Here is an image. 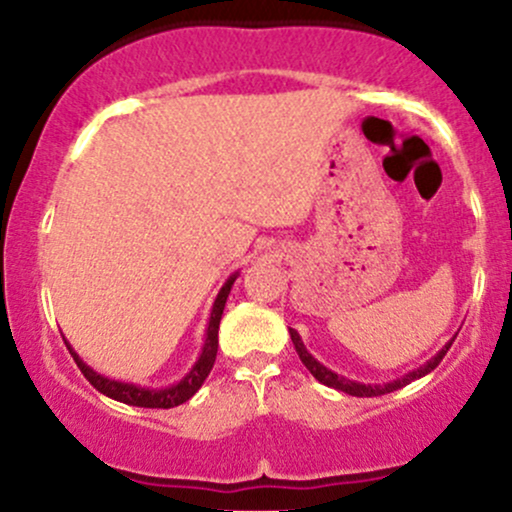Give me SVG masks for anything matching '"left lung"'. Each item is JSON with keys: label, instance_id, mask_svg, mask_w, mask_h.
Instances as JSON below:
<instances>
[{"label": "left lung", "instance_id": "1", "mask_svg": "<svg viewBox=\"0 0 512 512\" xmlns=\"http://www.w3.org/2000/svg\"><path fill=\"white\" fill-rule=\"evenodd\" d=\"M289 332H291V342H293V346H296V351H298V356H301L303 366L308 368L310 373H313V378L320 380L322 385L334 387V390L346 392V395H351V397H378V395H387V392H395V390H399V387L409 385L411 380L424 378V375L431 373V370L436 368L440 361H443V356L448 354V349L452 346V342H455V339H450V342L445 344L443 349H440L438 354L431 358V361H426L421 368H416V370H411V373L402 375V378L392 380V383H385V385H363V383H356V380H346L344 375L332 373L330 368L322 366V363L317 361V358H313V356L308 354V349H305L303 342H301V334H298L296 330H289Z\"/></svg>", "mask_w": 512, "mask_h": 512}]
</instances>
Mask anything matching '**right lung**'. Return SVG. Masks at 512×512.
Returning a JSON list of instances; mask_svg holds the SVG:
<instances>
[{
	"instance_id": "1",
	"label": "right lung",
	"mask_w": 512,
	"mask_h": 512,
	"mask_svg": "<svg viewBox=\"0 0 512 512\" xmlns=\"http://www.w3.org/2000/svg\"><path fill=\"white\" fill-rule=\"evenodd\" d=\"M236 276L238 274H233L231 279L221 286L219 296H216V301H214V308H211L207 339H204L202 354H199L197 363L192 366L190 373L180 380V383L163 387V390H149V387L120 383V380H110V378H105V375L96 373L93 368H88L86 363L79 358V354L72 349V346H67L69 354L74 356L76 366H79L81 373H84V378L88 380V383L96 387L98 392H103L105 397L117 399V402H122V404H132V407H146V409L178 407V404L187 402V399L195 395L199 387H202L204 380H207L211 368H214L216 351H219V322H221L223 308H226V298H228V293H231V286H233V281H236Z\"/></svg>"
}]
</instances>
